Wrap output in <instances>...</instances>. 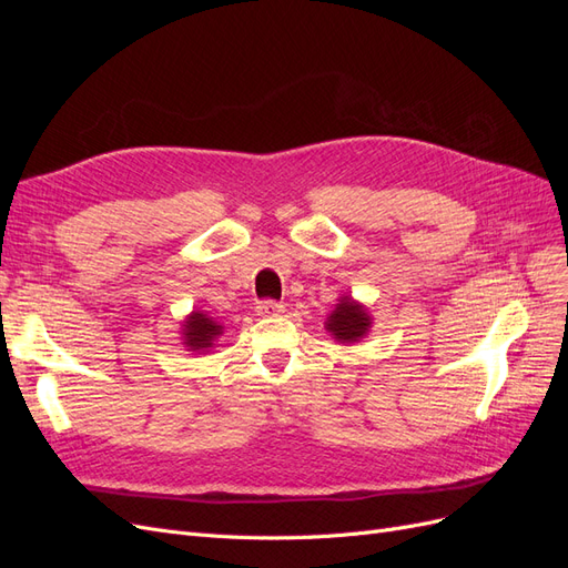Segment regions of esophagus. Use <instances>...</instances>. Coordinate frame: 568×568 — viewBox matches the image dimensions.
Masks as SVG:
<instances>
[{"mask_svg": "<svg viewBox=\"0 0 568 568\" xmlns=\"http://www.w3.org/2000/svg\"><path fill=\"white\" fill-rule=\"evenodd\" d=\"M255 313L261 317H277L284 313V305L277 301H261L255 305Z\"/></svg>", "mask_w": 568, "mask_h": 568, "instance_id": "obj_1", "label": "esophagus"}]
</instances>
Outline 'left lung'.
<instances>
[{
	"label": "left lung",
	"instance_id": "8db88e82",
	"mask_svg": "<svg viewBox=\"0 0 568 568\" xmlns=\"http://www.w3.org/2000/svg\"><path fill=\"white\" fill-rule=\"evenodd\" d=\"M372 324H374V317L369 315V307L355 301L353 296L343 294L334 305V311L326 315L324 329L332 334L336 343H343V346L348 343L351 346V343L367 338V334L372 332Z\"/></svg>",
	"mask_w": 568,
	"mask_h": 568
}]
</instances>
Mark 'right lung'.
Wrapping results in <instances>:
<instances>
[{"instance_id":"right-lung-1","label":"right lung","mask_w":568,"mask_h":568,"mask_svg":"<svg viewBox=\"0 0 568 568\" xmlns=\"http://www.w3.org/2000/svg\"><path fill=\"white\" fill-rule=\"evenodd\" d=\"M222 332H225V326L196 307L182 322V346L192 353H209L215 348V341L222 336Z\"/></svg>"}]
</instances>
